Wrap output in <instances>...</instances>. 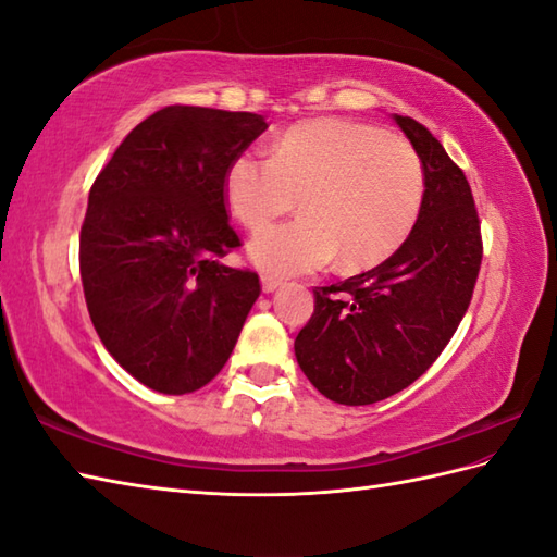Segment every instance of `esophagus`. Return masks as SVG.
Segmentation results:
<instances>
[{"label": "esophagus", "instance_id": "esophagus-1", "mask_svg": "<svg viewBox=\"0 0 557 557\" xmlns=\"http://www.w3.org/2000/svg\"><path fill=\"white\" fill-rule=\"evenodd\" d=\"M260 285H263L265 294H270V292H275L282 285V280L280 277H272V275H263V277H260Z\"/></svg>", "mask_w": 557, "mask_h": 557}]
</instances>
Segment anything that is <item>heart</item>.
<instances>
[{"instance_id": "obj_1", "label": "heart", "mask_w": 557, "mask_h": 557, "mask_svg": "<svg viewBox=\"0 0 557 557\" xmlns=\"http://www.w3.org/2000/svg\"><path fill=\"white\" fill-rule=\"evenodd\" d=\"M224 196L251 232L302 200L304 219L251 242V258L263 270L297 275L323 268L335 253L339 268L369 270L395 256L417 227L425 170L405 138L366 122L321 116L287 128L270 158H234Z\"/></svg>"}]
</instances>
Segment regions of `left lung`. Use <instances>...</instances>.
Wrapping results in <instances>:
<instances>
[{
    "label": "left lung",
    "mask_w": 557,
    "mask_h": 557,
    "mask_svg": "<svg viewBox=\"0 0 557 557\" xmlns=\"http://www.w3.org/2000/svg\"><path fill=\"white\" fill-rule=\"evenodd\" d=\"M395 122L425 170L421 218L395 256L339 285L315 287L294 342L306 377L339 405H373L431 369L465 318L479 277L481 222L465 172L429 128Z\"/></svg>",
    "instance_id": "1"
}]
</instances>
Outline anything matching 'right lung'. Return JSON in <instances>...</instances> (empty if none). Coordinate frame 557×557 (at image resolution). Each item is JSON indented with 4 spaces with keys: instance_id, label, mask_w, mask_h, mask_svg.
Listing matches in <instances>:
<instances>
[{
    "instance_id": "add662e5",
    "label": "right lung",
    "mask_w": 557,
    "mask_h": 557,
    "mask_svg": "<svg viewBox=\"0 0 557 557\" xmlns=\"http://www.w3.org/2000/svg\"><path fill=\"white\" fill-rule=\"evenodd\" d=\"M265 128L253 112L170 104L90 186L78 239L90 321L114 361L158 393L210 383L258 299V272L220 258L242 246L224 176Z\"/></svg>"
}]
</instances>
